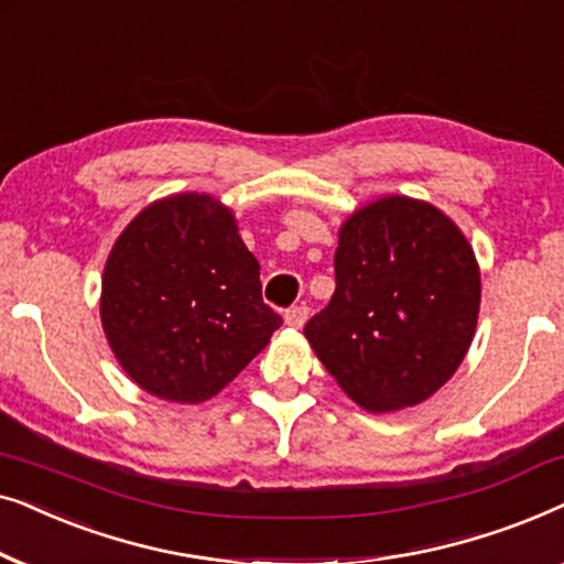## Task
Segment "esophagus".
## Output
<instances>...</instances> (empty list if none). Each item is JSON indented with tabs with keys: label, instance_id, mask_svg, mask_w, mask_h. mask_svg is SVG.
I'll list each match as a JSON object with an SVG mask.
<instances>
[{
	"label": "esophagus",
	"instance_id": "1",
	"mask_svg": "<svg viewBox=\"0 0 564 564\" xmlns=\"http://www.w3.org/2000/svg\"><path fill=\"white\" fill-rule=\"evenodd\" d=\"M307 315H311V311H307V305H292L288 313H284V323H288L290 328H303Z\"/></svg>",
	"mask_w": 564,
	"mask_h": 564
}]
</instances>
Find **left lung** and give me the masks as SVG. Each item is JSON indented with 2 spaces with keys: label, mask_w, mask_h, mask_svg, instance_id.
<instances>
[{
  "label": "left lung",
  "mask_w": 564,
  "mask_h": 564,
  "mask_svg": "<svg viewBox=\"0 0 564 564\" xmlns=\"http://www.w3.org/2000/svg\"><path fill=\"white\" fill-rule=\"evenodd\" d=\"M336 292L305 338L354 403L372 413L419 405L465 359L480 272L462 230L434 205L384 197L344 223Z\"/></svg>",
  "instance_id": "left-lung-1"
}]
</instances>
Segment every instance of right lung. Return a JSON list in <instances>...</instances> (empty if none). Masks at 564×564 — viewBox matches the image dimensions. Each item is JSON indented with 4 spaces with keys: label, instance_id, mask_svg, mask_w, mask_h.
I'll return each instance as SVG.
<instances>
[{
    "label": "right lung",
    "instance_id": "1",
    "mask_svg": "<svg viewBox=\"0 0 564 564\" xmlns=\"http://www.w3.org/2000/svg\"><path fill=\"white\" fill-rule=\"evenodd\" d=\"M99 313L122 369L174 403L218 395L282 326L234 215L192 192L159 199L122 230Z\"/></svg>",
    "mask_w": 564,
    "mask_h": 564
}]
</instances>
